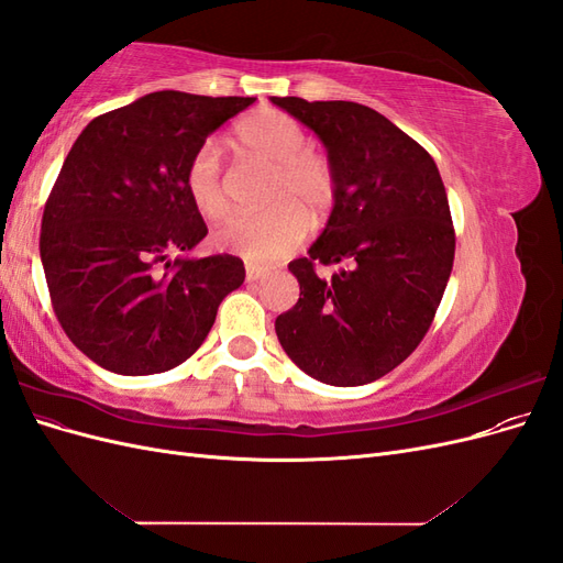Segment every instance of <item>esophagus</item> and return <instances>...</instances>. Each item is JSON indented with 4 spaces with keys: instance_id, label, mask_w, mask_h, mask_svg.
I'll list each match as a JSON object with an SVG mask.
<instances>
[{
    "instance_id": "obj_1",
    "label": "esophagus",
    "mask_w": 563,
    "mask_h": 563,
    "mask_svg": "<svg viewBox=\"0 0 563 563\" xmlns=\"http://www.w3.org/2000/svg\"><path fill=\"white\" fill-rule=\"evenodd\" d=\"M263 277H267V269H265V267H258V265H246V282H249V284L258 282V279H263Z\"/></svg>"
}]
</instances>
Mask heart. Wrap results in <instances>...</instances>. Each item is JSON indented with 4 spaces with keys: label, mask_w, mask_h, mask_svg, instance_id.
<instances>
[{
    "label": "heart",
    "mask_w": 563,
    "mask_h": 563,
    "mask_svg": "<svg viewBox=\"0 0 563 563\" xmlns=\"http://www.w3.org/2000/svg\"><path fill=\"white\" fill-rule=\"evenodd\" d=\"M305 129L279 110H255L234 124L232 145L244 157L272 166V178L258 213L232 216L213 232L220 251L242 255L249 263L269 265L296 251L310 225H323L338 201V174L333 162L308 147ZM185 192L197 213L220 220L228 211L218 147L201 143L185 164Z\"/></svg>",
    "instance_id": "b5f03b06"
}]
</instances>
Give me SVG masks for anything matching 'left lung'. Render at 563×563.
I'll use <instances>...</instances> for the list:
<instances>
[{
  "instance_id": "obj_1",
  "label": "left lung",
  "mask_w": 563,
  "mask_h": 563,
  "mask_svg": "<svg viewBox=\"0 0 563 563\" xmlns=\"http://www.w3.org/2000/svg\"><path fill=\"white\" fill-rule=\"evenodd\" d=\"M310 126L338 174V201L308 258L288 263L300 298L277 317L284 352L338 387L383 378L428 333L455 255L449 197L430 152L350 100L272 96ZM317 264H340L321 280Z\"/></svg>"
}]
</instances>
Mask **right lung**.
<instances>
[{
    "label": "right lung",
    "instance_id": "1",
    "mask_svg": "<svg viewBox=\"0 0 563 563\" xmlns=\"http://www.w3.org/2000/svg\"><path fill=\"white\" fill-rule=\"evenodd\" d=\"M253 100L155 91L96 117L67 152L44 207L40 255L63 331L98 366L150 376L183 364L209 335L218 305L244 284L236 255L185 258L209 230L183 174Z\"/></svg>",
    "mask_w": 563,
    "mask_h": 563
}]
</instances>
